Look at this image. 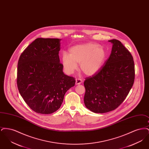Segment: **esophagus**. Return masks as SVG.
Segmentation results:
<instances>
[{
	"instance_id": "34e87169",
	"label": "esophagus",
	"mask_w": 149,
	"mask_h": 149,
	"mask_svg": "<svg viewBox=\"0 0 149 149\" xmlns=\"http://www.w3.org/2000/svg\"><path fill=\"white\" fill-rule=\"evenodd\" d=\"M83 82V80L80 79H76V82H75V84L76 85H79V84H80L81 83H82Z\"/></svg>"
}]
</instances>
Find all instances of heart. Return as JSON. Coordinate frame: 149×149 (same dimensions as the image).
<instances>
[{"label": "heart", "instance_id": "1", "mask_svg": "<svg viewBox=\"0 0 149 149\" xmlns=\"http://www.w3.org/2000/svg\"><path fill=\"white\" fill-rule=\"evenodd\" d=\"M106 58L104 49L99 45L86 43L76 45L70 49V54L64 52L62 63L65 71L71 74L77 70L80 64V70L87 76H92L101 69Z\"/></svg>", "mask_w": 149, "mask_h": 149}]
</instances>
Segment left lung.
Returning <instances> with one entry per match:
<instances>
[{
  "label": "left lung",
  "instance_id": "8db88e82",
  "mask_svg": "<svg viewBox=\"0 0 149 149\" xmlns=\"http://www.w3.org/2000/svg\"><path fill=\"white\" fill-rule=\"evenodd\" d=\"M110 56L101 69L85 78L84 102L94 113H104L116 109L127 97L135 80L133 57L120 41L113 39Z\"/></svg>",
  "mask_w": 149,
  "mask_h": 149
}]
</instances>
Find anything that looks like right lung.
<instances>
[{
    "label": "right lung",
    "instance_id": "obj_1",
    "mask_svg": "<svg viewBox=\"0 0 149 149\" xmlns=\"http://www.w3.org/2000/svg\"><path fill=\"white\" fill-rule=\"evenodd\" d=\"M60 39L38 38L23 51L17 68V86L33 111L51 114L61 106L66 92L75 83L64 74L58 56Z\"/></svg>",
    "mask_w": 149,
    "mask_h": 149
}]
</instances>
